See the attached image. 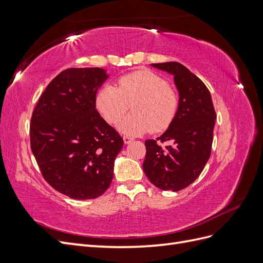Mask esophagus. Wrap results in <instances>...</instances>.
<instances>
[{
  "instance_id": "esophagus-1",
  "label": "esophagus",
  "mask_w": 263,
  "mask_h": 263,
  "mask_svg": "<svg viewBox=\"0 0 263 263\" xmlns=\"http://www.w3.org/2000/svg\"><path fill=\"white\" fill-rule=\"evenodd\" d=\"M123 140H124V142L125 144L127 145V144H130V142L134 140L132 137H129V136H124L123 137Z\"/></svg>"
}]
</instances>
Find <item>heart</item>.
<instances>
[{
	"label": "heart",
	"mask_w": 263,
	"mask_h": 263,
	"mask_svg": "<svg viewBox=\"0 0 263 263\" xmlns=\"http://www.w3.org/2000/svg\"><path fill=\"white\" fill-rule=\"evenodd\" d=\"M133 113L119 124L128 135L155 133L168 128L179 107V95L164 79L141 69L122 76L117 86L105 84L95 95V107L105 122L116 124L128 110Z\"/></svg>",
	"instance_id": "1"
}]
</instances>
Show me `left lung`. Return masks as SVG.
Instances as JSON below:
<instances>
[{
	"label": "left lung",
	"instance_id": "8db88e82",
	"mask_svg": "<svg viewBox=\"0 0 263 263\" xmlns=\"http://www.w3.org/2000/svg\"><path fill=\"white\" fill-rule=\"evenodd\" d=\"M153 66L174 76L180 99L169 128L145 141L142 168L155 186L178 192L192 184L209 161L216 113L209 89L187 68L174 61ZM165 141L173 145L162 147Z\"/></svg>",
	"mask_w": 263,
	"mask_h": 263
}]
</instances>
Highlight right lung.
<instances>
[{
    "mask_svg": "<svg viewBox=\"0 0 263 263\" xmlns=\"http://www.w3.org/2000/svg\"><path fill=\"white\" fill-rule=\"evenodd\" d=\"M104 69L70 68L47 85L30 118V148L44 179L73 200L108 189L123 138L95 108Z\"/></svg>",
    "mask_w": 263,
    "mask_h": 263,
    "instance_id": "obj_1",
    "label": "right lung"
}]
</instances>
